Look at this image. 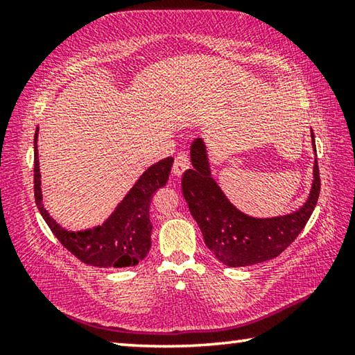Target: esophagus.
<instances>
[{"instance_id":"34e87169","label":"esophagus","mask_w":355,"mask_h":355,"mask_svg":"<svg viewBox=\"0 0 355 355\" xmlns=\"http://www.w3.org/2000/svg\"><path fill=\"white\" fill-rule=\"evenodd\" d=\"M188 167H189V155L184 152H180L175 156V159H173V166H172L173 175H177V177L183 175V172L188 169Z\"/></svg>"}]
</instances>
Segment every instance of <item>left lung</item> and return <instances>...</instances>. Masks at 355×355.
Returning <instances> with one entry per match:
<instances>
[{"label":"left lung","mask_w":355,"mask_h":355,"mask_svg":"<svg viewBox=\"0 0 355 355\" xmlns=\"http://www.w3.org/2000/svg\"><path fill=\"white\" fill-rule=\"evenodd\" d=\"M311 144L316 155L313 131ZM191 163L192 169L182 178L183 197L200 227L207 248L230 268L250 266L280 255L302 232L320 197L321 180L315 158L313 184L307 202L297 211L277 218H252L233 207L214 182L205 142L200 137L191 146Z\"/></svg>","instance_id":"8db88e82"}]
</instances>
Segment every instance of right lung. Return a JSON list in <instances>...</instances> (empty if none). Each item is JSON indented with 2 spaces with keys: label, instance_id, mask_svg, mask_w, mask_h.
Returning a JSON list of instances; mask_svg holds the SVG:
<instances>
[{
  "label": "right lung",
  "instance_id": "right-lung-1",
  "mask_svg": "<svg viewBox=\"0 0 355 355\" xmlns=\"http://www.w3.org/2000/svg\"><path fill=\"white\" fill-rule=\"evenodd\" d=\"M39 131V130H37ZM37 131L34 135V197L42 218L55 236L78 260L97 268L136 266L152 245L150 200L169 178L173 158L150 166L103 224L81 232H69L51 218L42 203Z\"/></svg>",
  "mask_w": 355,
  "mask_h": 355
}]
</instances>
